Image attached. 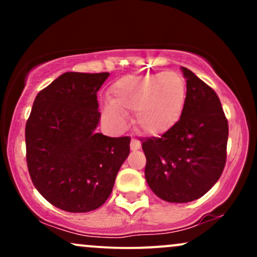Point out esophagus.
<instances>
[{
	"label": "esophagus",
	"instance_id": "1",
	"mask_svg": "<svg viewBox=\"0 0 257 257\" xmlns=\"http://www.w3.org/2000/svg\"><path fill=\"white\" fill-rule=\"evenodd\" d=\"M140 146H141L140 141H139L138 139L133 138L132 141H131V150H132V151H137V150L140 149Z\"/></svg>",
	"mask_w": 257,
	"mask_h": 257
}]
</instances>
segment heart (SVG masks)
I'll use <instances>...</instances> for the list:
<instances>
[{
  "label": "heart",
  "mask_w": 257,
  "mask_h": 257,
  "mask_svg": "<svg viewBox=\"0 0 257 257\" xmlns=\"http://www.w3.org/2000/svg\"><path fill=\"white\" fill-rule=\"evenodd\" d=\"M187 100V83L176 71L147 73L120 78L111 87L110 102L102 110L105 119L116 128L134 112L138 131L151 137L167 134L179 123Z\"/></svg>",
  "instance_id": "obj_1"
}]
</instances>
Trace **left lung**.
Here are the masks:
<instances>
[{
  "label": "left lung",
  "mask_w": 257,
  "mask_h": 257,
  "mask_svg": "<svg viewBox=\"0 0 257 257\" xmlns=\"http://www.w3.org/2000/svg\"><path fill=\"white\" fill-rule=\"evenodd\" d=\"M187 100L179 123L161 138L143 140L145 178L161 199H198L220 179L226 164L228 122L213 88L181 67Z\"/></svg>",
  "instance_id": "1"
}]
</instances>
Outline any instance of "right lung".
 <instances>
[{
    "mask_svg": "<svg viewBox=\"0 0 257 257\" xmlns=\"http://www.w3.org/2000/svg\"><path fill=\"white\" fill-rule=\"evenodd\" d=\"M110 73L65 72L37 94L25 126L35 187L61 210L87 213L110 197L131 138L95 133L96 93Z\"/></svg>",
    "mask_w": 257,
    "mask_h": 257,
    "instance_id": "right-lung-1",
    "label": "right lung"
}]
</instances>
